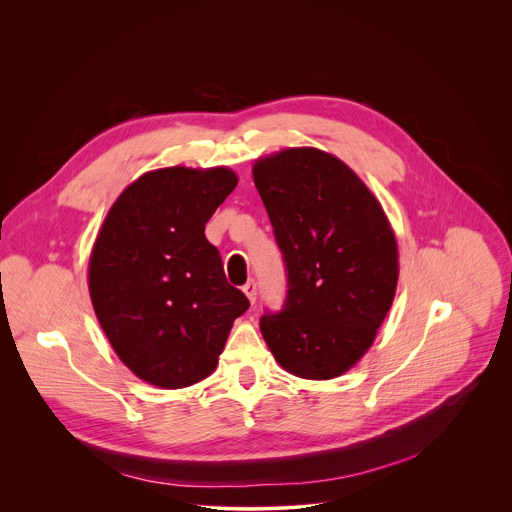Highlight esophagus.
I'll return each mask as SVG.
<instances>
[{
  "label": "esophagus",
  "mask_w": 512,
  "mask_h": 512,
  "mask_svg": "<svg viewBox=\"0 0 512 512\" xmlns=\"http://www.w3.org/2000/svg\"><path fill=\"white\" fill-rule=\"evenodd\" d=\"M243 291H245V296L249 298V302L251 304H255L257 302V283L251 279V281H247L245 285H243Z\"/></svg>",
  "instance_id": "obj_1"
}]
</instances>
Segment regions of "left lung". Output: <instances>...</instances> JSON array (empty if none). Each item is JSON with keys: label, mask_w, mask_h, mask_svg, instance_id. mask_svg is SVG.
I'll list each match as a JSON object with an SVG mask.
<instances>
[{"label": "left lung", "mask_w": 512, "mask_h": 512, "mask_svg": "<svg viewBox=\"0 0 512 512\" xmlns=\"http://www.w3.org/2000/svg\"><path fill=\"white\" fill-rule=\"evenodd\" d=\"M253 180L287 275L285 302L261 316V334L287 373L334 379L371 348L393 304V229L373 192L322 150L261 158Z\"/></svg>", "instance_id": "8db88e82"}]
</instances>
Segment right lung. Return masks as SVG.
Segmentation results:
<instances>
[{"instance_id":"obj_1","label":"right lung","mask_w":512,"mask_h":512,"mask_svg":"<svg viewBox=\"0 0 512 512\" xmlns=\"http://www.w3.org/2000/svg\"><path fill=\"white\" fill-rule=\"evenodd\" d=\"M229 168H162L129 184L89 261L95 314L141 381L182 389L218 364L249 300L233 287L204 225L235 190Z\"/></svg>"}]
</instances>
